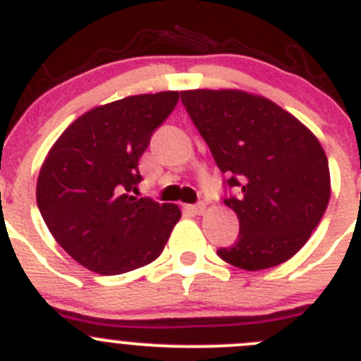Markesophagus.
Returning a JSON list of instances; mask_svg holds the SVG:
<instances>
[{
    "instance_id": "34e87169",
    "label": "esophagus",
    "mask_w": 361,
    "mask_h": 361,
    "mask_svg": "<svg viewBox=\"0 0 361 361\" xmlns=\"http://www.w3.org/2000/svg\"><path fill=\"white\" fill-rule=\"evenodd\" d=\"M188 210L194 214H197V216H201V214H204V210H207V204L204 203H197V204H190L188 207Z\"/></svg>"
}]
</instances>
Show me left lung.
I'll list each match as a JSON object with an SVG mask.
<instances>
[{"mask_svg": "<svg viewBox=\"0 0 361 361\" xmlns=\"http://www.w3.org/2000/svg\"><path fill=\"white\" fill-rule=\"evenodd\" d=\"M181 102L237 197L239 237L217 250L248 271L291 259L318 226L331 197L329 164L317 136L261 95L241 90H188Z\"/></svg>", "mask_w": 361, "mask_h": 361, "instance_id": "left-lung-1", "label": "left lung"}]
</instances>
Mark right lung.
I'll return each instance as SVG.
<instances>
[{"mask_svg":"<svg viewBox=\"0 0 361 361\" xmlns=\"http://www.w3.org/2000/svg\"><path fill=\"white\" fill-rule=\"evenodd\" d=\"M180 93L133 95L71 122L44 158L37 207L54 239L84 268L118 275L164 252L181 217L174 203L131 196L138 160Z\"/></svg>","mask_w":361,"mask_h":361,"instance_id":"right-lung-1","label":"right lung"}]
</instances>
